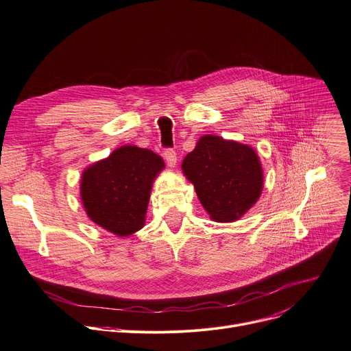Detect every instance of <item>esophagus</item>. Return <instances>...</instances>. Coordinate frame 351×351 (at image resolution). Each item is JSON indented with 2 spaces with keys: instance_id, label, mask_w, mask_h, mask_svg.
Listing matches in <instances>:
<instances>
[{
  "instance_id": "34e87169",
  "label": "esophagus",
  "mask_w": 351,
  "mask_h": 351,
  "mask_svg": "<svg viewBox=\"0 0 351 351\" xmlns=\"http://www.w3.org/2000/svg\"><path fill=\"white\" fill-rule=\"evenodd\" d=\"M163 156H165L167 165L170 167H176V165H177V154H176V152L173 149H166Z\"/></svg>"
}]
</instances>
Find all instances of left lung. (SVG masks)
Listing matches in <instances>:
<instances>
[{"label":"left lung","mask_w":351,"mask_h":351,"mask_svg":"<svg viewBox=\"0 0 351 351\" xmlns=\"http://www.w3.org/2000/svg\"><path fill=\"white\" fill-rule=\"evenodd\" d=\"M181 169L215 222L237 221L261 195V163L247 145L205 134Z\"/></svg>","instance_id":"obj_1"}]
</instances>
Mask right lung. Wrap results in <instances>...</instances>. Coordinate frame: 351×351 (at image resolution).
<instances>
[{
  "instance_id": "obj_1",
  "label": "right lung",
  "mask_w": 351,
  "mask_h": 351,
  "mask_svg": "<svg viewBox=\"0 0 351 351\" xmlns=\"http://www.w3.org/2000/svg\"><path fill=\"white\" fill-rule=\"evenodd\" d=\"M165 161L149 149L126 145L87 167L80 197L87 217L117 236H129L145 226L154 178Z\"/></svg>"
}]
</instances>
